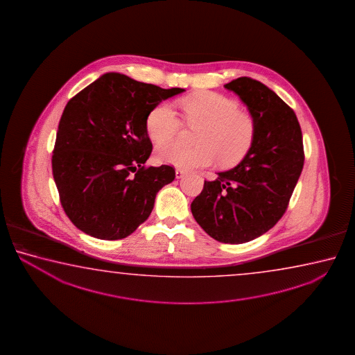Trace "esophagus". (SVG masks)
I'll list each match as a JSON object with an SVG mask.
<instances>
[{
	"label": "esophagus",
	"mask_w": 355,
	"mask_h": 355,
	"mask_svg": "<svg viewBox=\"0 0 355 355\" xmlns=\"http://www.w3.org/2000/svg\"><path fill=\"white\" fill-rule=\"evenodd\" d=\"M187 174V171L185 170H182V168H176L175 170V175H176V179H181V178H184Z\"/></svg>",
	"instance_id": "obj_1"
}]
</instances>
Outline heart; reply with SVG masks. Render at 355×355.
I'll return each instance as SVG.
<instances>
[{
    "label": "heart",
    "mask_w": 355,
    "mask_h": 355,
    "mask_svg": "<svg viewBox=\"0 0 355 355\" xmlns=\"http://www.w3.org/2000/svg\"><path fill=\"white\" fill-rule=\"evenodd\" d=\"M182 118L189 126H200L196 146L168 143L157 146L159 162L179 168L209 166L218 162L232 166L252 149L257 125L251 113L241 110L239 103L215 92H202L187 96L180 103ZM146 132L155 143L174 139L182 129V121L174 107L162 102L146 118Z\"/></svg>",
    "instance_id": "heart-1"
}]
</instances>
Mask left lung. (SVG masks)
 <instances>
[{
	"mask_svg": "<svg viewBox=\"0 0 355 355\" xmlns=\"http://www.w3.org/2000/svg\"><path fill=\"white\" fill-rule=\"evenodd\" d=\"M253 115L252 149L216 180H205L191 204L196 223L223 243H245L276 225L287 210L303 168L302 130L293 109L259 80L241 77L227 85Z\"/></svg>",
	"mask_w": 355,
	"mask_h": 355,
	"instance_id": "obj_1",
	"label": "left lung"
}]
</instances>
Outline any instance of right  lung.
Listing matches in <instances>:
<instances>
[{
    "label": "right lung",
    "instance_id": "1",
    "mask_svg": "<svg viewBox=\"0 0 355 355\" xmlns=\"http://www.w3.org/2000/svg\"><path fill=\"white\" fill-rule=\"evenodd\" d=\"M185 89L107 73L67 103L52 155L60 205L77 229L101 240L125 239L146 221L170 165L146 166L151 109Z\"/></svg>",
    "mask_w": 355,
    "mask_h": 355
}]
</instances>
